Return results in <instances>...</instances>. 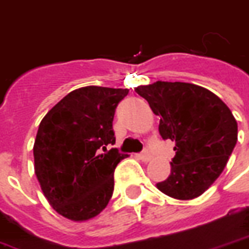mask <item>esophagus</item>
<instances>
[{"instance_id": "esophagus-1", "label": "esophagus", "mask_w": 249, "mask_h": 249, "mask_svg": "<svg viewBox=\"0 0 249 249\" xmlns=\"http://www.w3.org/2000/svg\"><path fill=\"white\" fill-rule=\"evenodd\" d=\"M152 157H153V154L150 152H149L148 149H145L143 152H141L139 154L140 160H142V161H145V162L150 161V160H152Z\"/></svg>"}]
</instances>
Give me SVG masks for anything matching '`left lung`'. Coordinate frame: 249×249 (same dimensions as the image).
I'll return each mask as SVG.
<instances>
[{
  "label": "left lung",
  "instance_id": "8db88e82",
  "mask_svg": "<svg viewBox=\"0 0 249 249\" xmlns=\"http://www.w3.org/2000/svg\"><path fill=\"white\" fill-rule=\"evenodd\" d=\"M160 116V134L174 142L170 176L157 189L181 200L199 196L216 181L237 141V123L215 93L191 83L156 82L136 88Z\"/></svg>",
  "mask_w": 249,
  "mask_h": 249
}]
</instances>
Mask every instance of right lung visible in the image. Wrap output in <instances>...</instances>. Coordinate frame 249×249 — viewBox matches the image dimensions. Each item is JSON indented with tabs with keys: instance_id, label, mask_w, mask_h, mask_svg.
Segmentation results:
<instances>
[{
	"instance_id": "obj_1",
	"label": "right lung",
	"mask_w": 249,
	"mask_h": 249,
	"mask_svg": "<svg viewBox=\"0 0 249 249\" xmlns=\"http://www.w3.org/2000/svg\"><path fill=\"white\" fill-rule=\"evenodd\" d=\"M128 92L97 86L78 88L40 121L33 149L36 174L50 204L64 218L88 220L112 198L113 173L128 154L107 148L116 142L112 123Z\"/></svg>"
}]
</instances>
